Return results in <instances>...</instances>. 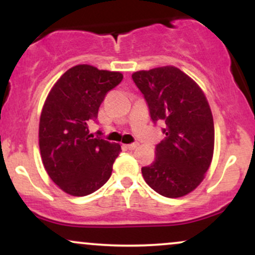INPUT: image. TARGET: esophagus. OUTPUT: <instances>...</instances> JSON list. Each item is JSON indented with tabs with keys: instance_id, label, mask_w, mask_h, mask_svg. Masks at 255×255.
I'll return each instance as SVG.
<instances>
[{
	"instance_id": "34e87169",
	"label": "esophagus",
	"mask_w": 255,
	"mask_h": 255,
	"mask_svg": "<svg viewBox=\"0 0 255 255\" xmlns=\"http://www.w3.org/2000/svg\"><path fill=\"white\" fill-rule=\"evenodd\" d=\"M137 142H133V144H128V145H125L126 148H128V150H135V148L137 147Z\"/></svg>"
}]
</instances>
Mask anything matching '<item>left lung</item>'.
Returning <instances> with one entry per match:
<instances>
[{
	"label": "left lung",
	"instance_id": "obj_1",
	"mask_svg": "<svg viewBox=\"0 0 255 255\" xmlns=\"http://www.w3.org/2000/svg\"><path fill=\"white\" fill-rule=\"evenodd\" d=\"M131 78L144 95L153 124H165L156 158L141 168L144 180L163 197H183L200 184L212 160L215 127L207 99L176 67L135 72Z\"/></svg>",
	"mask_w": 255,
	"mask_h": 255
}]
</instances>
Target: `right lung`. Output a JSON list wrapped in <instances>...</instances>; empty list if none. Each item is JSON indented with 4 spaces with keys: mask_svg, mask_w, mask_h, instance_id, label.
I'll list each match as a JSON object with an SVG mask.
<instances>
[{
    "mask_svg": "<svg viewBox=\"0 0 255 255\" xmlns=\"http://www.w3.org/2000/svg\"><path fill=\"white\" fill-rule=\"evenodd\" d=\"M120 72L89 64L72 67L54 85L39 121L44 168L63 192L85 197L109 180L121 146L89 133L105 96L121 83ZM98 134H102L98 130Z\"/></svg>",
    "mask_w": 255,
    "mask_h": 255,
    "instance_id": "1",
    "label": "right lung"
}]
</instances>
